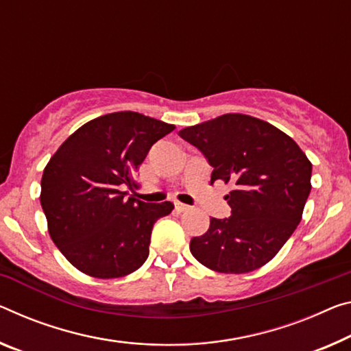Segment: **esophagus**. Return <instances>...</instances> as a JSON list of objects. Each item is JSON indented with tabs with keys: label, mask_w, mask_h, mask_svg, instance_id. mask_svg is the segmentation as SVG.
Segmentation results:
<instances>
[{
	"label": "esophagus",
	"mask_w": 351,
	"mask_h": 351,
	"mask_svg": "<svg viewBox=\"0 0 351 351\" xmlns=\"http://www.w3.org/2000/svg\"><path fill=\"white\" fill-rule=\"evenodd\" d=\"M175 209L178 210V213H187V210L191 209V206H187V204H184V203L176 202V203H175Z\"/></svg>",
	"instance_id": "obj_1"
}]
</instances>
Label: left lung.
<instances>
[{"mask_svg":"<svg viewBox=\"0 0 351 351\" xmlns=\"http://www.w3.org/2000/svg\"><path fill=\"white\" fill-rule=\"evenodd\" d=\"M213 167L210 184L232 182L228 219L191 241L198 263L220 274H248L274 258L295 231L311 192L313 164L295 142L264 120L225 114L178 132Z\"/></svg>","mask_w":351,"mask_h":351,"instance_id":"8db88e82","label":"left lung"}]
</instances>
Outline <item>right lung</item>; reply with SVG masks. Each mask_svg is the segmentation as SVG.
<instances>
[{"instance_id":"right-lung-1","label":"right lung","mask_w":351,"mask_h":351,"mask_svg":"<svg viewBox=\"0 0 351 351\" xmlns=\"http://www.w3.org/2000/svg\"><path fill=\"white\" fill-rule=\"evenodd\" d=\"M173 125L138 112H114L76 130L49 159L40 204L56 247L82 274L130 275L145 263L156 220L170 202L134 198L132 175Z\"/></svg>"}]
</instances>
